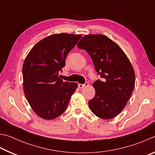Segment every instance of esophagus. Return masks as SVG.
Here are the masks:
<instances>
[{
    "label": "esophagus",
    "mask_w": 155,
    "mask_h": 155,
    "mask_svg": "<svg viewBox=\"0 0 155 155\" xmlns=\"http://www.w3.org/2000/svg\"><path fill=\"white\" fill-rule=\"evenodd\" d=\"M89 85V83L88 82H85L84 84H78V87H79L80 89H83L85 87H87Z\"/></svg>",
    "instance_id": "obj_1"
}]
</instances>
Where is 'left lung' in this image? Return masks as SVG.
I'll list each match as a JSON object with an SVG mask.
<instances>
[{
	"mask_svg": "<svg viewBox=\"0 0 155 155\" xmlns=\"http://www.w3.org/2000/svg\"><path fill=\"white\" fill-rule=\"evenodd\" d=\"M92 59L97 74L103 80L94 83L95 96L88 104L96 116L111 119L121 112L135 87L132 65L120 46L103 35H87L78 43Z\"/></svg>",
	"mask_w": 155,
	"mask_h": 155,
	"instance_id": "1",
	"label": "left lung"
}]
</instances>
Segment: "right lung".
<instances>
[{"label": "right lung", "mask_w": 155, "mask_h": 155, "mask_svg": "<svg viewBox=\"0 0 155 155\" xmlns=\"http://www.w3.org/2000/svg\"><path fill=\"white\" fill-rule=\"evenodd\" d=\"M81 35L54 34L34 46L22 67L25 94L35 114L52 120L66 109L77 83L64 82L58 77L65 65L68 54L81 38Z\"/></svg>", "instance_id": "1"}]
</instances>
